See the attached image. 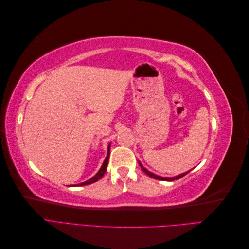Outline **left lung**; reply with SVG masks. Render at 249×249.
Wrapping results in <instances>:
<instances>
[{"instance_id":"1","label":"left lung","mask_w":249,"mask_h":249,"mask_svg":"<svg viewBox=\"0 0 249 249\" xmlns=\"http://www.w3.org/2000/svg\"><path fill=\"white\" fill-rule=\"evenodd\" d=\"M139 165H140V167L142 168V170L144 171L147 176H149L150 178H156V179H159V180H166V182H172V180H176V179H178V178H183L184 176H186L188 172H190V170L189 171H186V172H184V173H180V175H178V176H176V177H171V178H166V177H160V176H157V175H155V173H153V172H150L149 170H147L145 167H143V165L140 163V161H139ZM192 170V169H191Z\"/></svg>"}]
</instances>
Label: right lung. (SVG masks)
<instances>
[{
    "mask_svg": "<svg viewBox=\"0 0 249 249\" xmlns=\"http://www.w3.org/2000/svg\"><path fill=\"white\" fill-rule=\"evenodd\" d=\"M110 145H111V143H109V145H108V153H107L106 158H105V160H104V163H103V165H102V167H101V169H100L99 171L96 172V175L93 176L91 178H89L88 180H86V182H83V183H81V184H77V185H74V186L90 185V184L97 182V180H99L100 178H103V176L105 175V172H106V170H107V166H108V161H109V156H110ZM71 186H72V185H71Z\"/></svg>",
    "mask_w": 249,
    "mask_h": 249,
    "instance_id": "1",
    "label": "right lung"
}]
</instances>
